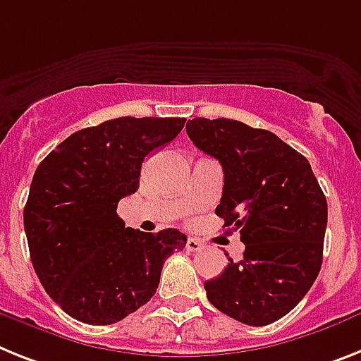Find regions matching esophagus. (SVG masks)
I'll use <instances>...</instances> for the list:
<instances>
[{
  "label": "esophagus",
  "instance_id": "esophagus-1",
  "mask_svg": "<svg viewBox=\"0 0 361 361\" xmlns=\"http://www.w3.org/2000/svg\"><path fill=\"white\" fill-rule=\"evenodd\" d=\"M201 247H202V243L197 240V238H188V241H186L188 251L197 252V251H201Z\"/></svg>",
  "mask_w": 361,
  "mask_h": 361
}]
</instances>
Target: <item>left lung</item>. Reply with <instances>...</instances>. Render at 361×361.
<instances>
[{
    "instance_id": "left-lung-1",
    "label": "left lung",
    "mask_w": 361,
    "mask_h": 361,
    "mask_svg": "<svg viewBox=\"0 0 361 361\" xmlns=\"http://www.w3.org/2000/svg\"><path fill=\"white\" fill-rule=\"evenodd\" d=\"M186 133L223 166L216 214L240 231L243 258L204 282L208 300L232 319L266 326L290 314L323 264L326 197L310 162L276 134L227 118H193Z\"/></svg>"
}]
</instances>
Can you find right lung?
<instances>
[{"instance_id": "add662e5", "label": "right lung", "mask_w": 361, "mask_h": 361, "mask_svg": "<svg viewBox=\"0 0 361 361\" xmlns=\"http://www.w3.org/2000/svg\"><path fill=\"white\" fill-rule=\"evenodd\" d=\"M184 118H116L68 136L35 171L23 208L29 255L47 295L73 319L112 324L154 295L177 228L125 227L118 202L140 186L142 162Z\"/></svg>"}]
</instances>
